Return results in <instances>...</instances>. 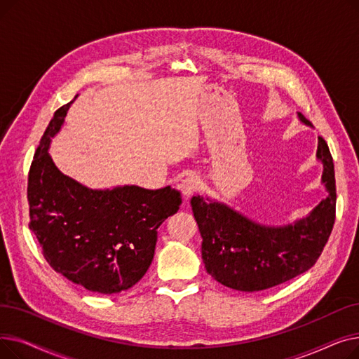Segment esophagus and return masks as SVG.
I'll use <instances>...</instances> for the list:
<instances>
[{
    "instance_id": "obj_1",
    "label": "esophagus",
    "mask_w": 359,
    "mask_h": 359,
    "mask_svg": "<svg viewBox=\"0 0 359 359\" xmlns=\"http://www.w3.org/2000/svg\"><path fill=\"white\" fill-rule=\"evenodd\" d=\"M199 184H201L199 177L195 175H189V176H184L183 179H180V182L177 183V187L182 191V194L187 198L199 189Z\"/></svg>"
}]
</instances>
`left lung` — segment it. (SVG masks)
<instances>
[{"label": "left lung", "instance_id": "left-lung-1", "mask_svg": "<svg viewBox=\"0 0 359 359\" xmlns=\"http://www.w3.org/2000/svg\"><path fill=\"white\" fill-rule=\"evenodd\" d=\"M297 116L313 128L299 111ZM316 157L323 164L322 183L327 194L309 215L294 222L266 225L210 196H192L205 269L217 282L237 291H262L304 273L317 262L332 233L336 211L333 158L320 137Z\"/></svg>", "mask_w": 359, "mask_h": 359}]
</instances>
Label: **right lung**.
<instances>
[{
    "label": "right lung",
    "instance_id": "obj_1",
    "mask_svg": "<svg viewBox=\"0 0 359 359\" xmlns=\"http://www.w3.org/2000/svg\"><path fill=\"white\" fill-rule=\"evenodd\" d=\"M72 102L55 111L33 157L29 227L55 272L91 292L116 294L134 287L148 271L157 230L179 211L182 195L172 186L91 189L64 175L49 147Z\"/></svg>",
    "mask_w": 359,
    "mask_h": 359
}]
</instances>
